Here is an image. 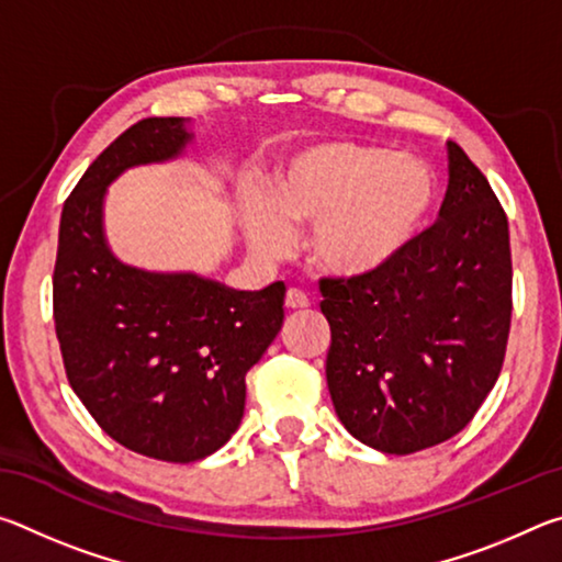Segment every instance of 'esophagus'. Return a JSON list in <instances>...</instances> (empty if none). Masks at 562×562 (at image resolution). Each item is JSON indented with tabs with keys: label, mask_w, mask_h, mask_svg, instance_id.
<instances>
[{
	"label": "esophagus",
	"mask_w": 562,
	"mask_h": 562,
	"mask_svg": "<svg viewBox=\"0 0 562 562\" xmlns=\"http://www.w3.org/2000/svg\"><path fill=\"white\" fill-rule=\"evenodd\" d=\"M284 307H288V310H304V307H310V297L302 290L290 288L288 294H284Z\"/></svg>",
	"instance_id": "1"
}]
</instances>
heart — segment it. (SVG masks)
<instances>
[{"instance_id": "b5f03b06", "label": "heart", "mask_w": 562, "mask_h": 562, "mask_svg": "<svg viewBox=\"0 0 562 562\" xmlns=\"http://www.w3.org/2000/svg\"><path fill=\"white\" fill-rule=\"evenodd\" d=\"M436 203L426 160L359 140H322L294 156L270 190L243 203L247 243L262 258L288 255L294 227H310L307 250L331 278H364L414 245Z\"/></svg>"}]
</instances>
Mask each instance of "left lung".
I'll list each match as a JSON object with an SVG mask.
<instances>
[{
  "instance_id": "obj_1",
  "label": "left lung",
  "mask_w": 562,
  "mask_h": 562,
  "mask_svg": "<svg viewBox=\"0 0 562 562\" xmlns=\"http://www.w3.org/2000/svg\"><path fill=\"white\" fill-rule=\"evenodd\" d=\"M508 217L449 140L439 221L389 268L322 280L327 386L345 429L406 456L459 434L501 374L510 329Z\"/></svg>"
}]
</instances>
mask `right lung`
Returning a JSON list of instances; mask_svg holds the SVG:
<instances>
[{"instance_id":"add662e5","label":"right lung","mask_w":562,"mask_h":562,"mask_svg":"<svg viewBox=\"0 0 562 562\" xmlns=\"http://www.w3.org/2000/svg\"><path fill=\"white\" fill-rule=\"evenodd\" d=\"M190 119H144L93 160L66 198L54 322L69 384L113 441L148 459L215 453L245 412V374L278 337L284 284L225 288L195 272L121 262L103 231L106 188L128 168L186 154Z\"/></svg>"}]
</instances>
